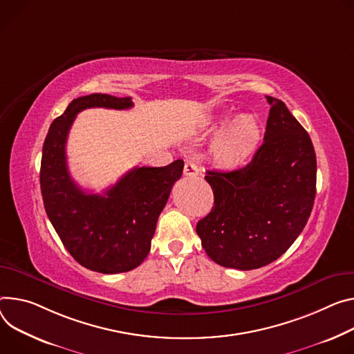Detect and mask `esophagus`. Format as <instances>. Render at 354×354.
<instances>
[{
  "mask_svg": "<svg viewBox=\"0 0 354 354\" xmlns=\"http://www.w3.org/2000/svg\"><path fill=\"white\" fill-rule=\"evenodd\" d=\"M183 175L185 176H198L199 168L194 162H186L185 168H183Z\"/></svg>",
  "mask_w": 354,
  "mask_h": 354,
  "instance_id": "esophagus-1",
  "label": "esophagus"
}]
</instances>
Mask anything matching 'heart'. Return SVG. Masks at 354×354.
I'll return each instance as SVG.
<instances>
[{
  "mask_svg": "<svg viewBox=\"0 0 354 354\" xmlns=\"http://www.w3.org/2000/svg\"><path fill=\"white\" fill-rule=\"evenodd\" d=\"M261 137L263 125L259 117L248 113L239 114L214 138L213 158L224 168H237L259 148Z\"/></svg>",
  "mask_w": 354,
  "mask_h": 354,
  "instance_id": "1",
  "label": "heart"
}]
</instances>
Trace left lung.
<instances>
[{
    "label": "left lung",
    "mask_w": 354,
    "mask_h": 354,
    "mask_svg": "<svg viewBox=\"0 0 354 354\" xmlns=\"http://www.w3.org/2000/svg\"><path fill=\"white\" fill-rule=\"evenodd\" d=\"M263 145L243 168L207 171L212 212L196 224L202 247L221 267L255 270L281 257L302 233L316 195V155L305 128L278 99Z\"/></svg>",
    "instance_id": "left-lung-1"
}]
</instances>
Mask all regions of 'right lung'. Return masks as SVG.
Segmentation results:
<instances>
[{
  "mask_svg": "<svg viewBox=\"0 0 354 354\" xmlns=\"http://www.w3.org/2000/svg\"><path fill=\"white\" fill-rule=\"evenodd\" d=\"M133 106L131 97L100 93L75 99L50 124L42 149L41 190L52 226L80 266L102 274L131 271L145 260L158 217L183 171L182 159L159 168L137 167L103 195L87 194L71 178L66 141L76 114Z\"/></svg>",
  "mask_w": 354,
  "mask_h": 354,
  "instance_id": "add662e5",
  "label": "right lung"
}]
</instances>
